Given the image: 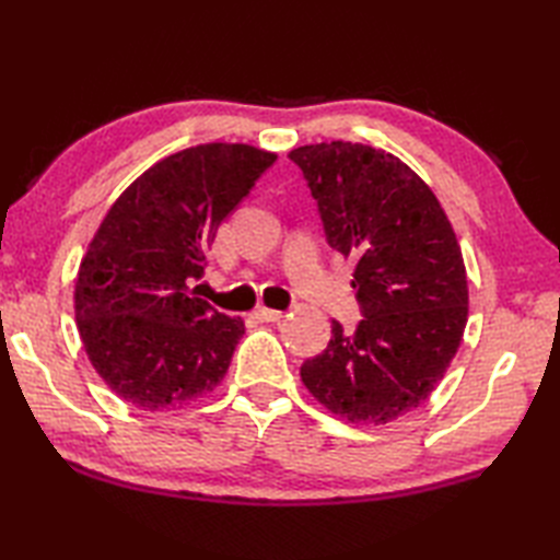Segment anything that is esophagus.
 Instances as JSON below:
<instances>
[{
	"label": "esophagus",
	"instance_id": "esophagus-1",
	"mask_svg": "<svg viewBox=\"0 0 560 560\" xmlns=\"http://www.w3.org/2000/svg\"><path fill=\"white\" fill-rule=\"evenodd\" d=\"M254 316H256L258 320L276 323V320H280V318H282V312H278V308H266V306H258L256 312H254Z\"/></svg>",
	"mask_w": 560,
	"mask_h": 560
}]
</instances>
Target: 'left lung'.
Returning a JSON list of instances; mask_svg holds the SVG:
<instances>
[{
  "instance_id": "8db88e82",
  "label": "left lung",
  "mask_w": 560,
  "mask_h": 560,
  "mask_svg": "<svg viewBox=\"0 0 560 560\" xmlns=\"http://www.w3.org/2000/svg\"><path fill=\"white\" fill-rule=\"evenodd\" d=\"M318 206L326 242L357 260L362 320H332L326 350L302 364L320 405L354 424L419 407L451 366L467 323V276L439 198L402 160L362 143L290 153Z\"/></svg>"
}]
</instances>
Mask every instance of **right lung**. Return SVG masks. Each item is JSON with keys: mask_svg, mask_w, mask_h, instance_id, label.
<instances>
[{"mask_svg": "<svg viewBox=\"0 0 560 560\" xmlns=\"http://www.w3.org/2000/svg\"><path fill=\"white\" fill-rule=\"evenodd\" d=\"M276 155L244 143H203L145 170L81 260L77 323L101 378L124 402L177 409L225 378L244 335L198 294L220 222Z\"/></svg>", "mask_w": 560, "mask_h": 560, "instance_id": "1", "label": "right lung"}]
</instances>
